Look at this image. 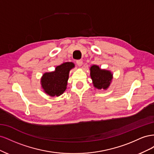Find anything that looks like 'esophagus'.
<instances>
[{"label": "esophagus", "mask_w": 154, "mask_h": 154, "mask_svg": "<svg viewBox=\"0 0 154 154\" xmlns=\"http://www.w3.org/2000/svg\"><path fill=\"white\" fill-rule=\"evenodd\" d=\"M76 63L79 67H81L82 66V64H83V61L82 60H78L76 61Z\"/></svg>", "instance_id": "34e87169"}]
</instances>
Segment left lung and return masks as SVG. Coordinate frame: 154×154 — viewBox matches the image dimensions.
Segmentation results:
<instances>
[{
    "mask_svg": "<svg viewBox=\"0 0 154 154\" xmlns=\"http://www.w3.org/2000/svg\"><path fill=\"white\" fill-rule=\"evenodd\" d=\"M90 74L94 86L98 89H106L110 86L113 74L110 71L101 69L99 66H92Z\"/></svg>",
    "mask_w": 154,
    "mask_h": 154,
    "instance_id": "obj_1",
    "label": "left lung"
}]
</instances>
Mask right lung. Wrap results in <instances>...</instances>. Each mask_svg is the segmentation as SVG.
I'll use <instances>...</instances> for the list:
<instances>
[{"mask_svg": "<svg viewBox=\"0 0 154 154\" xmlns=\"http://www.w3.org/2000/svg\"><path fill=\"white\" fill-rule=\"evenodd\" d=\"M74 67L72 62H65L57 66L53 72H45L41 78L44 92L50 96H59L66 90L69 73Z\"/></svg>", "mask_w": 154, "mask_h": 154, "instance_id": "add662e5", "label": "right lung"}]
</instances>
